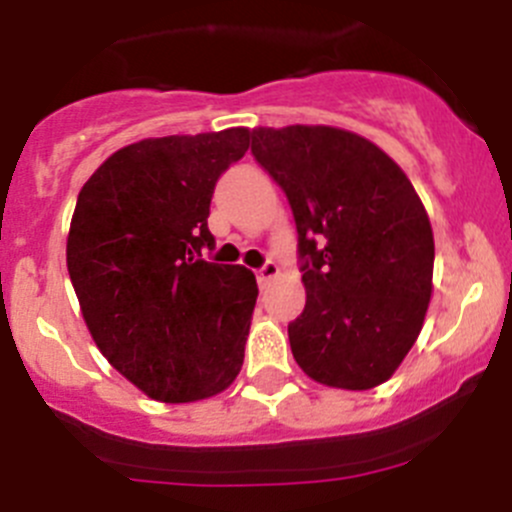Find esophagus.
<instances>
[{
    "mask_svg": "<svg viewBox=\"0 0 512 512\" xmlns=\"http://www.w3.org/2000/svg\"><path fill=\"white\" fill-rule=\"evenodd\" d=\"M277 275H280V267H277L275 262H267L262 270H257V280H260V285H267V282L275 280Z\"/></svg>",
    "mask_w": 512,
    "mask_h": 512,
    "instance_id": "34e87169",
    "label": "esophagus"
}]
</instances>
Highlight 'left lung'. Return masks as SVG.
Masks as SVG:
<instances>
[{
	"instance_id": "8db88e82",
	"label": "left lung",
	"mask_w": 512,
	"mask_h": 512,
	"mask_svg": "<svg viewBox=\"0 0 512 512\" xmlns=\"http://www.w3.org/2000/svg\"><path fill=\"white\" fill-rule=\"evenodd\" d=\"M252 153L292 205L307 289L289 322L299 369L332 389L394 376L433 292V230L394 158L334 126L255 128Z\"/></svg>"
}]
</instances>
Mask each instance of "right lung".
I'll use <instances>...</instances> for the list:
<instances>
[{
    "mask_svg": "<svg viewBox=\"0 0 512 512\" xmlns=\"http://www.w3.org/2000/svg\"><path fill=\"white\" fill-rule=\"evenodd\" d=\"M250 128L123 146L81 188L66 267L96 347L146 396L190 404L240 374L257 282L205 262L210 198Z\"/></svg>",
    "mask_w": 512,
    "mask_h": 512,
    "instance_id": "add662e5",
    "label": "right lung"
}]
</instances>
